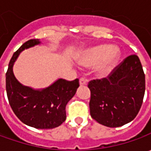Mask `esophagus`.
I'll return each instance as SVG.
<instances>
[{
	"label": "esophagus",
	"instance_id": "esophagus-1",
	"mask_svg": "<svg viewBox=\"0 0 151 151\" xmlns=\"http://www.w3.org/2000/svg\"><path fill=\"white\" fill-rule=\"evenodd\" d=\"M86 82H87V81H86V79L84 78V77H81V78L80 79V85H81V86H86Z\"/></svg>",
	"mask_w": 151,
	"mask_h": 151
}]
</instances>
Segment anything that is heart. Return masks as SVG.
<instances>
[{
	"label": "heart",
	"mask_w": 151,
	"mask_h": 151,
	"mask_svg": "<svg viewBox=\"0 0 151 151\" xmlns=\"http://www.w3.org/2000/svg\"><path fill=\"white\" fill-rule=\"evenodd\" d=\"M121 58L118 47L109 44H98L84 51L78 58V62L86 67L96 66L99 77H107L116 68Z\"/></svg>",
	"instance_id": "obj_1"
}]
</instances>
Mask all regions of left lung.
Returning a JSON list of instances; mask_svg holds the SVG:
<instances>
[{
  "label": "left lung",
  "mask_w": 151,
  "mask_h": 151,
  "mask_svg": "<svg viewBox=\"0 0 151 151\" xmlns=\"http://www.w3.org/2000/svg\"><path fill=\"white\" fill-rule=\"evenodd\" d=\"M90 113L97 123L117 128L134 119L143 102L145 77L139 57L129 55L107 78L91 81Z\"/></svg>",
  "instance_id": "left-lung-1"
}]
</instances>
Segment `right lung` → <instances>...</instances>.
I'll return each instance as SVG.
<instances>
[{"instance_id": "obj_1", "label": "right lung", "mask_w": 151, "mask_h": 151, "mask_svg": "<svg viewBox=\"0 0 151 151\" xmlns=\"http://www.w3.org/2000/svg\"><path fill=\"white\" fill-rule=\"evenodd\" d=\"M40 44L38 39H30L13 54L6 74V88L10 106L23 124L35 129H49L65 122L66 104L75 96L80 85L78 79L72 81L58 79L43 89L21 84L13 74L15 61L22 51Z\"/></svg>"}]
</instances>
